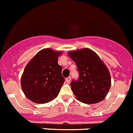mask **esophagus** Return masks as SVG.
Here are the masks:
<instances>
[{"label": "esophagus", "instance_id": "esophagus-1", "mask_svg": "<svg viewBox=\"0 0 133 133\" xmlns=\"http://www.w3.org/2000/svg\"><path fill=\"white\" fill-rule=\"evenodd\" d=\"M71 77H68L66 78L65 81L66 83H70V82H71Z\"/></svg>", "mask_w": 133, "mask_h": 133}]
</instances>
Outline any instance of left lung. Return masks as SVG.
Here are the masks:
<instances>
[{
    "label": "left lung",
    "instance_id": "left-lung-1",
    "mask_svg": "<svg viewBox=\"0 0 133 133\" xmlns=\"http://www.w3.org/2000/svg\"><path fill=\"white\" fill-rule=\"evenodd\" d=\"M69 56L75 62L79 72L78 79H73L71 83L76 98L89 104L102 101L111 85L110 75L107 66L89 49L71 51Z\"/></svg>",
    "mask_w": 133,
    "mask_h": 133
}]
</instances>
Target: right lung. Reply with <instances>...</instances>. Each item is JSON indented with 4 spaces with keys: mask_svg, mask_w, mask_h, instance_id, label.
<instances>
[{
    "mask_svg": "<svg viewBox=\"0 0 133 133\" xmlns=\"http://www.w3.org/2000/svg\"><path fill=\"white\" fill-rule=\"evenodd\" d=\"M62 52L44 49L26 64L21 77V87L25 96L37 104L56 98L64 82L62 68L58 63Z\"/></svg>",
    "mask_w": 133,
    "mask_h": 133,
    "instance_id": "add662e5",
    "label": "right lung"
}]
</instances>
